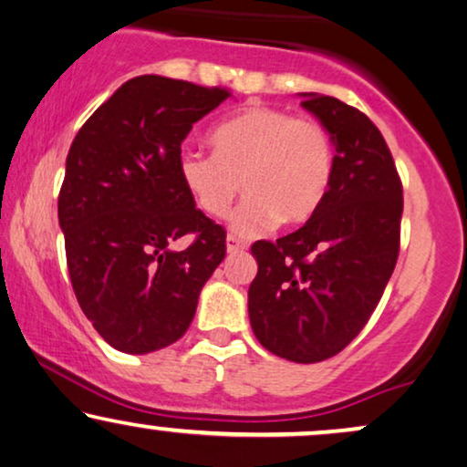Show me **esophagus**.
I'll use <instances>...</instances> for the list:
<instances>
[{
	"label": "esophagus",
	"mask_w": 467,
	"mask_h": 467,
	"mask_svg": "<svg viewBox=\"0 0 467 467\" xmlns=\"http://www.w3.org/2000/svg\"><path fill=\"white\" fill-rule=\"evenodd\" d=\"M246 251V244L242 242L240 238H235V235L229 234L227 235V253L229 254H235V253H244Z\"/></svg>",
	"instance_id": "1"
}]
</instances>
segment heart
I'll list each match as a JSON object with an SVG mask.
<instances>
[{
	"label": "heart",
	"mask_w": 467,
	"mask_h": 467,
	"mask_svg": "<svg viewBox=\"0 0 467 467\" xmlns=\"http://www.w3.org/2000/svg\"><path fill=\"white\" fill-rule=\"evenodd\" d=\"M210 144L214 155L181 150L178 176L210 216L227 214L242 181L246 197L229 221L235 234H261L278 221L302 225L327 195L334 146L317 119L254 106L216 125Z\"/></svg>",
	"instance_id": "heart-1"
}]
</instances>
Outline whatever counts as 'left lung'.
Here are the masks:
<instances>
[{
  "label": "left lung",
  "mask_w": 467,
  "mask_h": 467,
  "mask_svg": "<svg viewBox=\"0 0 467 467\" xmlns=\"http://www.w3.org/2000/svg\"><path fill=\"white\" fill-rule=\"evenodd\" d=\"M302 98L329 133L334 174L304 227L251 246L259 270L248 317L270 353L317 363L348 347L379 306L398 264L404 197L391 150L366 114L329 95Z\"/></svg>",
  "instance_id": "obj_1"
}]
</instances>
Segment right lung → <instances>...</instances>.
I'll return each mask as SVG.
<instances>
[{
    "instance_id": "1",
    "label": "right lung",
    "mask_w": 467,
    "mask_h": 467,
    "mask_svg": "<svg viewBox=\"0 0 467 467\" xmlns=\"http://www.w3.org/2000/svg\"><path fill=\"white\" fill-rule=\"evenodd\" d=\"M227 88L146 74L120 85L69 146L59 225L82 312L112 348L146 355L184 336L225 259V229L187 193L182 140ZM184 234L187 249H174Z\"/></svg>"
}]
</instances>
